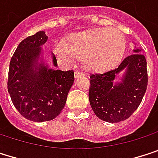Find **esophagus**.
<instances>
[{
  "label": "esophagus",
  "mask_w": 158,
  "mask_h": 158,
  "mask_svg": "<svg viewBox=\"0 0 158 158\" xmlns=\"http://www.w3.org/2000/svg\"><path fill=\"white\" fill-rule=\"evenodd\" d=\"M83 75H84V73H81V72H79V71H75V72H74V76H75V78L81 77V76H83Z\"/></svg>",
  "instance_id": "esophagus-1"
}]
</instances>
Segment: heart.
I'll use <instances>...</instances> for the list:
<instances>
[{"mask_svg": "<svg viewBox=\"0 0 158 158\" xmlns=\"http://www.w3.org/2000/svg\"><path fill=\"white\" fill-rule=\"evenodd\" d=\"M125 48V39L120 31L93 28L72 36L68 43H57L55 53L66 62H72L76 58L83 60L85 70L103 73L113 68L121 60Z\"/></svg>", "mask_w": 158, "mask_h": 158, "instance_id": "heart-1", "label": "heart"}]
</instances>
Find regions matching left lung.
I'll return each instance as SVG.
<instances>
[{
  "mask_svg": "<svg viewBox=\"0 0 158 158\" xmlns=\"http://www.w3.org/2000/svg\"><path fill=\"white\" fill-rule=\"evenodd\" d=\"M126 57L118 68L104 73L90 75L89 101L96 116L108 122H119L129 118L139 107L147 88L146 60L140 48ZM122 70L120 82L115 76Z\"/></svg>",
  "mask_w": 158,
  "mask_h": 158,
  "instance_id": "obj_1",
  "label": "left lung"
}]
</instances>
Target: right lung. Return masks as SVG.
<instances>
[{"instance_id":"add662e5","label":"right lung","mask_w":158,"mask_h":158,"mask_svg":"<svg viewBox=\"0 0 158 158\" xmlns=\"http://www.w3.org/2000/svg\"><path fill=\"white\" fill-rule=\"evenodd\" d=\"M47 40L45 32L40 31L20 42L8 73L7 88L14 106L23 117L37 122L51 120L60 113L74 81L73 70L63 72L39 61ZM52 62L57 67L53 54Z\"/></svg>"}]
</instances>
